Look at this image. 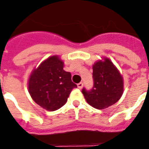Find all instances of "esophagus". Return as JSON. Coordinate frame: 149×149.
Instances as JSON below:
<instances>
[{"label": "esophagus", "instance_id": "34e87169", "mask_svg": "<svg viewBox=\"0 0 149 149\" xmlns=\"http://www.w3.org/2000/svg\"><path fill=\"white\" fill-rule=\"evenodd\" d=\"M83 85H84V84H83L82 82L79 83V84H77V87H78L79 89H81V88L83 87Z\"/></svg>", "mask_w": 149, "mask_h": 149}]
</instances>
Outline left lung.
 <instances>
[{
  "label": "left lung",
  "mask_w": 149,
  "mask_h": 149,
  "mask_svg": "<svg viewBox=\"0 0 149 149\" xmlns=\"http://www.w3.org/2000/svg\"><path fill=\"white\" fill-rule=\"evenodd\" d=\"M94 84L90 90L83 88L87 103L96 109H105L116 103L123 93V78L109 59L96 62L93 66Z\"/></svg>",
  "instance_id": "8db88e82"
}]
</instances>
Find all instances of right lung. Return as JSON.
Wrapping results in <instances>:
<instances>
[{
	"mask_svg": "<svg viewBox=\"0 0 149 149\" xmlns=\"http://www.w3.org/2000/svg\"><path fill=\"white\" fill-rule=\"evenodd\" d=\"M63 62L52 56L34 68L29 78L28 89L36 103L48 111L58 110L66 103L69 94L77 85L70 72L63 69Z\"/></svg>",
	"mask_w": 149,
	"mask_h": 149,
	"instance_id": "obj_1",
	"label": "right lung"
}]
</instances>
